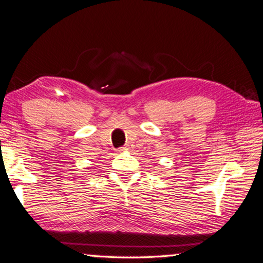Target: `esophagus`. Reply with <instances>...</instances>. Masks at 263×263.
Segmentation results:
<instances>
[{"label": "esophagus", "mask_w": 263, "mask_h": 263, "mask_svg": "<svg viewBox=\"0 0 263 263\" xmlns=\"http://www.w3.org/2000/svg\"><path fill=\"white\" fill-rule=\"evenodd\" d=\"M129 148V145H126L125 147H122V151H126V149Z\"/></svg>", "instance_id": "obj_1"}]
</instances>
